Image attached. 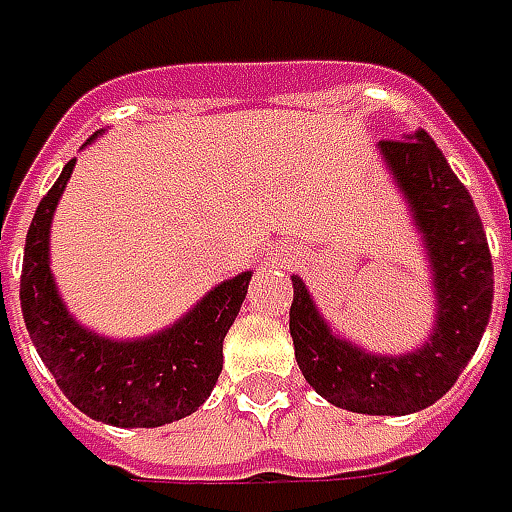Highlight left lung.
Instances as JSON below:
<instances>
[{
  "label": "left lung",
  "instance_id": "obj_1",
  "mask_svg": "<svg viewBox=\"0 0 512 512\" xmlns=\"http://www.w3.org/2000/svg\"><path fill=\"white\" fill-rule=\"evenodd\" d=\"M379 156L422 236L433 330L413 350L373 353L330 325L305 282L290 276V336L302 376L327 402L364 416H407L439 402L473 359L490 322L493 262L467 187L424 130L379 142Z\"/></svg>",
  "mask_w": 512,
  "mask_h": 512
}]
</instances>
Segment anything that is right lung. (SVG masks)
I'll return each mask as SVG.
<instances>
[{"label":"right lung","instance_id":"add662e5","mask_svg":"<svg viewBox=\"0 0 512 512\" xmlns=\"http://www.w3.org/2000/svg\"><path fill=\"white\" fill-rule=\"evenodd\" d=\"M105 130H96L88 148ZM76 159L39 202L22 259L19 302L42 362L85 416L113 427H162L196 413L222 373V344L245 302L253 270L210 287L173 325L110 339L70 313L50 270V225Z\"/></svg>","mask_w":512,"mask_h":512}]
</instances>
